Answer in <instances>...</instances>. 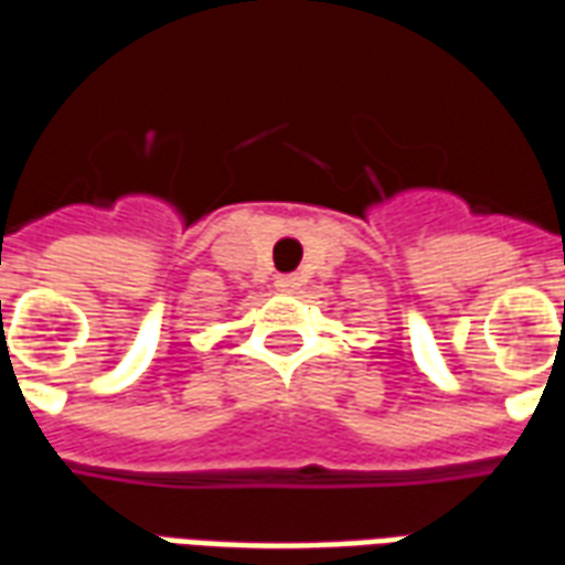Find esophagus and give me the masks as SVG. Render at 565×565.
I'll list each match as a JSON object with an SVG mask.
<instances>
[{"label":"esophagus","mask_w":565,"mask_h":565,"mask_svg":"<svg viewBox=\"0 0 565 565\" xmlns=\"http://www.w3.org/2000/svg\"><path fill=\"white\" fill-rule=\"evenodd\" d=\"M275 287H278L281 294H296V290L302 287V278H299V275H278V278H275Z\"/></svg>","instance_id":"obj_1"}]
</instances>
